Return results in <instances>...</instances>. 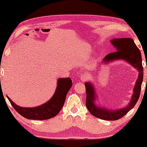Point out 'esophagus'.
I'll return each instance as SVG.
<instances>
[{"label":"esophagus","instance_id":"esophagus-1","mask_svg":"<svg viewBox=\"0 0 147 147\" xmlns=\"http://www.w3.org/2000/svg\"><path fill=\"white\" fill-rule=\"evenodd\" d=\"M89 78H88V76L87 74H82V75L80 76V80H81L82 82H86L87 80H88Z\"/></svg>","mask_w":147,"mask_h":147}]
</instances>
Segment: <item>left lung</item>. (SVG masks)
Segmentation results:
<instances>
[{"mask_svg": "<svg viewBox=\"0 0 147 147\" xmlns=\"http://www.w3.org/2000/svg\"><path fill=\"white\" fill-rule=\"evenodd\" d=\"M110 42L116 48V51L108 54L104 58L102 61L108 63L116 59H123L138 71V79L134 87L131 100L126 107L121 109L112 110L106 109L104 107L103 108L98 107L95 104L96 94L94 85H92L91 82H86V106L90 114L96 118L106 120H116L126 115L138 102L143 80V67L142 65L141 53L133 39L131 38H116L111 40Z\"/></svg>", "mask_w": 147, "mask_h": 147, "instance_id": "8db88e82", "label": "left lung"}]
</instances>
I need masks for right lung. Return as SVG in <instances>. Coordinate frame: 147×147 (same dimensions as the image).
<instances>
[{"mask_svg":"<svg viewBox=\"0 0 147 147\" xmlns=\"http://www.w3.org/2000/svg\"><path fill=\"white\" fill-rule=\"evenodd\" d=\"M72 86L69 78H59L57 80L55 94L49 101L34 108L21 107L17 105L7 96L11 105L24 118L31 120H47L57 115L63 107L67 92Z\"/></svg>","mask_w":147,"mask_h":147,"instance_id":"add662e5","label":"right lung"}]
</instances>
